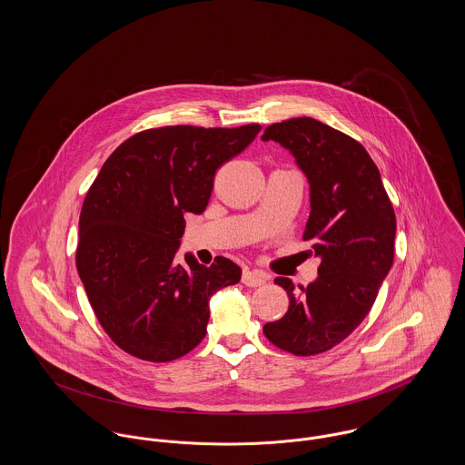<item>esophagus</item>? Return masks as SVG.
Returning a JSON list of instances; mask_svg holds the SVG:
<instances>
[{"instance_id": "obj_1", "label": "esophagus", "mask_w": 465, "mask_h": 465, "mask_svg": "<svg viewBox=\"0 0 465 465\" xmlns=\"http://www.w3.org/2000/svg\"><path fill=\"white\" fill-rule=\"evenodd\" d=\"M267 279H269V275L262 271H244L242 273V282L251 288L263 286L267 282Z\"/></svg>"}]
</instances>
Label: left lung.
I'll use <instances>...</instances> for the list:
<instances>
[{
    "instance_id": "obj_1",
    "label": "left lung",
    "mask_w": 465,
    "mask_h": 465,
    "mask_svg": "<svg viewBox=\"0 0 465 465\" xmlns=\"http://www.w3.org/2000/svg\"><path fill=\"white\" fill-rule=\"evenodd\" d=\"M262 140L288 149L309 181L311 214L303 241L322 258L307 288L275 277L290 297L288 312L263 327L279 350L318 355L342 342L378 297L393 265L397 221L381 175L355 138L312 117L271 124Z\"/></svg>"
}]
</instances>
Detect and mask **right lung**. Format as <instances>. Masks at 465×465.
Instances as JSON below:
<instances>
[{"instance_id": "right-lung-1", "label": "right lung", "mask_w": 465, "mask_h": 465, "mask_svg": "<svg viewBox=\"0 0 465 465\" xmlns=\"http://www.w3.org/2000/svg\"><path fill=\"white\" fill-rule=\"evenodd\" d=\"M262 130L163 126L124 140L84 198L75 263L89 303L110 339L147 361L190 353L207 333L209 301L241 281L218 256L211 267L175 260L184 214H202L216 170Z\"/></svg>"}]
</instances>
